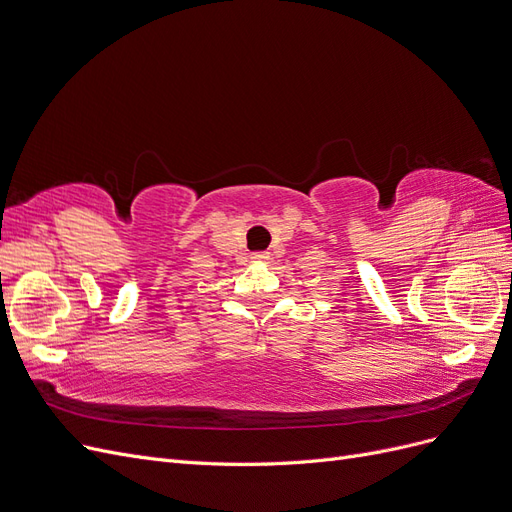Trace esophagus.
Segmentation results:
<instances>
[{"label":"esophagus","mask_w":512,"mask_h":512,"mask_svg":"<svg viewBox=\"0 0 512 512\" xmlns=\"http://www.w3.org/2000/svg\"><path fill=\"white\" fill-rule=\"evenodd\" d=\"M251 259H253L255 263H266V261L270 259V253H266V251H261V253H253V255H251Z\"/></svg>","instance_id":"34e87169"}]
</instances>
